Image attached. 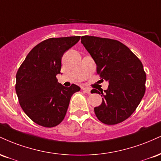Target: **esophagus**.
Wrapping results in <instances>:
<instances>
[{"label":"esophagus","mask_w":161,"mask_h":161,"mask_svg":"<svg viewBox=\"0 0 161 161\" xmlns=\"http://www.w3.org/2000/svg\"><path fill=\"white\" fill-rule=\"evenodd\" d=\"M82 89L83 90V92H86V93H87V94H90V93H91V90H90L89 88H85V87H82Z\"/></svg>","instance_id":"esophagus-1"}]
</instances>
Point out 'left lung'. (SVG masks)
Returning a JSON list of instances; mask_svg holds the SVG:
<instances>
[{
    "label": "left lung",
    "mask_w": 161,
    "mask_h": 161,
    "mask_svg": "<svg viewBox=\"0 0 161 161\" xmlns=\"http://www.w3.org/2000/svg\"><path fill=\"white\" fill-rule=\"evenodd\" d=\"M81 43L97 65L101 80L108 88L101 93L102 103L95 108V115L107 125H115L133 114L145 92L146 74L141 60L120 42L85 36Z\"/></svg>",
    "instance_id": "8db88e82"
}]
</instances>
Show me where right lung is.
<instances>
[{
	"instance_id": "add662e5",
	"label": "right lung",
	"mask_w": 161,
	"mask_h": 161,
	"mask_svg": "<svg viewBox=\"0 0 161 161\" xmlns=\"http://www.w3.org/2000/svg\"><path fill=\"white\" fill-rule=\"evenodd\" d=\"M80 36L51 38L28 53L16 75V92L20 106L33 122L44 127L56 126L65 117L69 101L80 88L58 82L64 53Z\"/></svg>"
}]
</instances>
